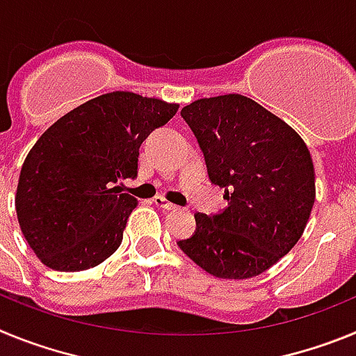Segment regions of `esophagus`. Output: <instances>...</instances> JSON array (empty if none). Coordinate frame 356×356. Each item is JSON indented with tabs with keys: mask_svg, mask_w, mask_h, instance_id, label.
<instances>
[{
	"mask_svg": "<svg viewBox=\"0 0 356 356\" xmlns=\"http://www.w3.org/2000/svg\"><path fill=\"white\" fill-rule=\"evenodd\" d=\"M153 201H155L156 207H160V209H163V210H176V209H178L175 203L168 201L163 196H155V197H153Z\"/></svg>",
	"mask_w": 356,
	"mask_h": 356,
	"instance_id": "1",
	"label": "esophagus"
}]
</instances>
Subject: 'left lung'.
Instances as JSON below:
<instances>
[{
    "label": "left lung",
    "mask_w": 356,
    "mask_h": 356,
    "mask_svg": "<svg viewBox=\"0 0 356 356\" xmlns=\"http://www.w3.org/2000/svg\"><path fill=\"white\" fill-rule=\"evenodd\" d=\"M228 209L196 213V234L178 242L212 276L262 275L294 248L316 201L307 144L284 119L241 94L201 97L181 108Z\"/></svg>",
    "instance_id": "8db88e82"
}]
</instances>
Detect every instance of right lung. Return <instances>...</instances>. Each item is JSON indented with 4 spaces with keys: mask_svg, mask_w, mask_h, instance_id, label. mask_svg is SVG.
Segmentation results:
<instances>
[{
    "mask_svg": "<svg viewBox=\"0 0 356 356\" xmlns=\"http://www.w3.org/2000/svg\"><path fill=\"white\" fill-rule=\"evenodd\" d=\"M178 106L115 90L72 108L40 135L21 168L15 212L44 266L85 271L121 246L137 200L115 184L137 176L140 144Z\"/></svg>",
    "mask_w": 356,
    "mask_h": 356,
    "instance_id": "add662e5",
    "label": "right lung"
}]
</instances>
